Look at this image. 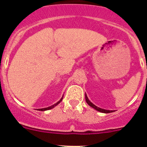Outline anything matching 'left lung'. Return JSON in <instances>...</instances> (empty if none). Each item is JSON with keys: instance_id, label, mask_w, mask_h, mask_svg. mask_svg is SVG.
<instances>
[{"instance_id": "obj_1", "label": "left lung", "mask_w": 147, "mask_h": 147, "mask_svg": "<svg viewBox=\"0 0 147 147\" xmlns=\"http://www.w3.org/2000/svg\"><path fill=\"white\" fill-rule=\"evenodd\" d=\"M85 100H86V102L88 104V105L90 106V107H92L93 108L96 109V110H98V111H99V112H102V113H112L113 110H104V109H102V108H99V107H96V105H93L92 102H90V100L88 99V96H87V95L85 94Z\"/></svg>"}]
</instances>
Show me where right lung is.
I'll use <instances>...</instances> for the list:
<instances>
[{
  "mask_svg": "<svg viewBox=\"0 0 147 147\" xmlns=\"http://www.w3.org/2000/svg\"><path fill=\"white\" fill-rule=\"evenodd\" d=\"M62 98H61L60 100H59V102H57V103L56 104H54V105H52V106H51V107H46V108H42V109H38L39 110H40V111H44V110H50V109H52L53 107H54L56 106V105H57L59 103H60L61 102H62Z\"/></svg>",
  "mask_w": 147,
  "mask_h": 147,
  "instance_id": "add662e5",
  "label": "right lung"
}]
</instances>
